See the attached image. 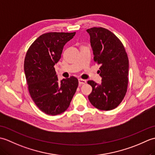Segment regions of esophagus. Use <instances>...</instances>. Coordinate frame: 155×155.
I'll use <instances>...</instances> for the list:
<instances>
[{
  "instance_id": "esophagus-1",
  "label": "esophagus",
  "mask_w": 155,
  "mask_h": 155,
  "mask_svg": "<svg viewBox=\"0 0 155 155\" xmlns=\"http://www.w3.org/2000/svg\"><path fill=\"white\" fill-rule=\"evenodd\" d=\"M78 83L80 84H86L87 83V81L84 80V79H78Z\"/></svg>"
}]
</instances>
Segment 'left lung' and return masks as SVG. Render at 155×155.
<instances>
[{"label": "left lung", "instance_id": "obj_1", "mask_svg": "<svg viewBox=\"0 0 155 155\" xmlns=\"http://www.w3.org/2000/svg\"><path fill=\"white\" fill-rule=\"evenodd\" d=\"M93 51L94 61L101 64V84L87 83L93 88L88 100L102 110L117 107L126 94L128 86V58L124 46L116 35L107 29L93 27L87 30Z\"/></svg>", "mask_w": 155, "mask_h": 155}]
</instances>
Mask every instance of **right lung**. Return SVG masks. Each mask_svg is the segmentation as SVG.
I'll return each mask as SVG.
<instances>
[{"instance_id":"obj_1","label":"right lung","mask_w":155,"mask_h":155,"mask_svg":"<svg viewBox=\"0 0 155 155\" xmlns=\"http://www.w3.org/2000/svg\"><path fill=\"white\" fill-rule=\"evenodd\" d=\"M76 32H48L41 35L29 47L24 71L28 91L38 108L45 114L57 115L68 108L78 85L74 77L58 81L54 66L63 47Z\"/></svg>"}]
</instances>
